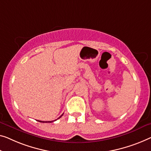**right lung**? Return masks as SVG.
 <instances>
[{"label":"right lung","mask_w":151,"mask_h":151,"mask_svg":"<svg viewBox=\"0 0 151 151\" xmlns=\"http://www.w3.org/2000/svg\"><path fill=\"white\" fill-rule=\"evenodd\" d=\"M62 115H63V114H62V115L60 116V117L58 118V119H60V117H61V116H62ZM38 121H39V122H40V123H51V122H53V121H39V120H38Z\"/></svg>","instance_id":"add662e5"}]
</instances>
